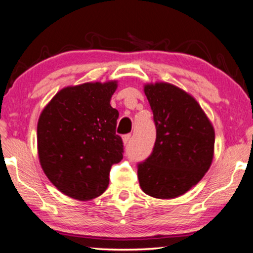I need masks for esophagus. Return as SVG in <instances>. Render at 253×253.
Here are the masks:
<instances>
[{
	"mask_svg": "<svg viewBox=\"0 0 253 253\" xmlns=\"http://www.w3.org/2000/svg\"><path fill=\"white\" fill-rule=\"evenodd\" d=\"M130 139H131V135H130V134L124 135V136H123V142H124V144H125V145H128V143L130 142Z\"/></svg>",
	"mask_w": 253,
	"mask_h": 253,
	"instance_id": "1",
	"label": "esophagus"
}]
</instances>
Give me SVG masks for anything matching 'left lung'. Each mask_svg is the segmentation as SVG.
Masks as SVG:
<instances>
[{
  "mask_svg": "<svg viewBox=\"0 0 253 253\" xmlns=\"http://www.w3.org/2000/svg\"><path fill=\"white\" fill-rule=\"evenodd\" d=\"M157 138L137 166L139 186L156 199L180 197L202 179L213 159L214 129L198 101L185 90L158 82L144 85Z\"/></svg>",
  "mask_w": 253,
  "mask_h": 253,
  "instance_id": "obj_1",
  "label": "left lung"
}]
</instances>
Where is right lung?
I'll return each mask as SVG.
<instances>
[{"label":"right lung","mask_w":253,"mask_h":253,"mask_svg":"<svg viewBox=\"0 0 253 253\" xmlns=\"http://www.w3.org/2000/svg\"><path fill=\"white\" fill-rule=\"evenodd\" d=\"M117 81L85 83L59 90L41 112L37 151L44 174L67 197L88 201L109 185L111 166L123 159L111 107Z\"/></svg>","instance_id":"add662e5"}]
</instances>
